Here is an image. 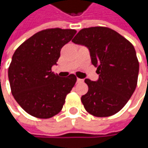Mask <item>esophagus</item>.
<instances>
[{"label": "esophagus", "mask_w": 148, "mask_h": 148, "mask_svg": "<svg viewBox=\"0 0 148 148\" xmlns=\"http://www.w3.org/2000/svg\"><path fill=\"white\" fill-rule=\"evenodd\" d=\"M77 83H82L83 82H84V80H83V79H80V78H77Z\"/></svg>", "instance_id": "34e87169"}]
</instances>
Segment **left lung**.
Instances as JSON below:
<instances>
[{
    "instance_id": "obj_1",
    "label": "left lung",
    "mask_w": 148,
    "mask_h": 148,
    "mask_svg": "<svg viewBox=\"0 0 148 148\" xmlns=\"http://www.w3.org/2000/svg\"><path fill=\"white\" fill-rule=\"evenodd\" d=\"M72 42L86 46L99 79H86L88 91L82 102L89 114L108 117L121 110L134 94L139 63L133 44L107 27H90L78 32Z\"/></svg>"
}]
</instances>
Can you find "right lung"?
Masks as SVG:
<instances>
[{
    "instance_id": "add662e5",
    "label": "right lung",
    "mask_w": 148,
    "mask_h": 148,
    "mask_svg": "<svg viewBox=\"0 0 148 148\" xmlns=\"http://www.w3.org/2000/svg\"><path fill=\"white\" fill-rule=\"evenodd\" d=\"M76 33L59 28L43 29L15 50L8 69L9 82L14 99L29 114L49 119L62 110L77 77H59L52 66L57 65L61 49Z\"/></svg>"
}]
</instances>
